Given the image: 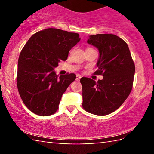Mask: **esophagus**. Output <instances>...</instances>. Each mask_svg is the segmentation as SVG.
<instances>
[{
  "label": "esophagus",
  "mask_w": 154,
  "mask_h": 154,
  "mask_svg": "<svg viewBox=\"0 0 154 154\" xmlns=\"http://www.w3.org/2000/svg\"><path fill=\"white\" fill-rule=\"evenodd\" d=\"M80 79H81V76H80V75H77V76H76V80L78 81V82H79V81L80 80Z\"/></svg>",
  "instance_id": "esophagus-1"
}]
</instances>
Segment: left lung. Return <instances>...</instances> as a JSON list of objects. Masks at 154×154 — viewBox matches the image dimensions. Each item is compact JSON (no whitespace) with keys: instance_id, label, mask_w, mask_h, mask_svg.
<instances>
[{"instance_id":"obj_1","label":"left lung","mask_w":154,"mask_h":154,"mask_svg":"<svg viewBox=\"0 0 154 154\" xmlns=\"http://www.w3.org/2000/svg\"><path fill=\"white\" fill-rule=\"evenodd\" d=\"M88 43L99 51L94 74L103 76L96 82L82 77L83 108L90 113L105 116L117 110L132 88L135 66L128 46L119 36L111 34L90 35Z\"/></svg>"}]
</instances>
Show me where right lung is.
Instances as JSON below:
<instances>
[{"instance_id":"right-lung-1","label":"right lung","mask_w":154,"mask_h":154,"mask_svg":"<svg viewBox=\"0 0 154 154\" xmlns=\"http://www.w3.org/2000/svg\"><path fill=\"white\" fill-rule=\"evenodd\" d=\"M79 35L57 28H47L31 36L20 52L17 85L24 105L38 116H48L58 110L62 96L76 75L58 77L54 71L80 41Z\"/></svg>"}]
</instances>
